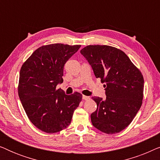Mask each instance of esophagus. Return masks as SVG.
<instances>
[{"label": "esophagus", "instance_id": "34e87169", "mask_svg": "<svg viewBox=\"0 0 160 160\" xmlns=\"http://www.w3.org/2000/svg\"><path fill=\"white\" fill-rule=\"evenodd\" d=\"M82 98H83V100H88L90 99V98L88 97V96H86V95H83Z\"/></svg>", "mask_w": 160, "mask_h": 160}]
</instances>
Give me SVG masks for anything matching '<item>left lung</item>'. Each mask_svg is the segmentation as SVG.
I'll return each instance as SVG.
<instances>
[{"label":"left lung","instance_id":"8db88e82","mask_svg":"<svg viewBox=\"0 0 160 160\" xmlns=\"http://www.w3.org/2000/svg\"><path fill=\"white\" fill-rule=\"evenodd\" d=\"M96 78L104 84L106 99L92 97L97 109L92 125L106 134L121 132L134 119L142 105L144 80L141 72L122 50L106 45H89L81 50Z\"/></svg>","mask_w":160,"mask_h":160}]
</instances>
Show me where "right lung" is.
Returning <instances> with one entry per match:
<instances>
[{"label": "right lung", "mask_w": 160, "mask_h": 160, "mask_svg": "<svg viewBox=\"0 0 160 160\" xmlns=\"http://www.w3.org/2000/svg\"><path fill=\"white\" fill-rule=\"evenodd\" d=\"M81 45L53 43L37 49L19 72L18 94L26 114L39 130L55 133L71 124L82 95H65L57 85L63 82L65 62Z\"/></svg>", "instance_id": "add662e5"}]
</instances>
